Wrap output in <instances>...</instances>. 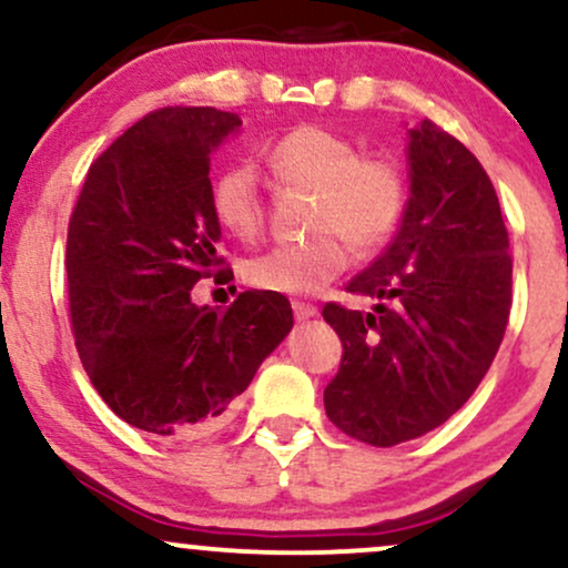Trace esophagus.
<instances>
[{
	"label": "esophagus",
	"instance_id": "1",
	"mask_svg": "<svg viewBox=\"0 0 568 568\" xmlns=\"http://www.w3.org/2000/svg\"><path fill=\"white\" fill-rule=\"evenodd\" d=\"M293 315H296V321H310L317 315V306L310 302H293Z\"/></svg>",
	"mask_w": 568,
	"mask_h": 568
}]
</instances>
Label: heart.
Returning <instances> with one entry per match:
<instances>
[{
	"label": "heart",
	"mask_w": 568,
	"mask_h": 568,
	"mask_svg": "<svg viewBox=\"0 0 568 568\" xmlns=\"http://www.w3.org/2000/svg\"><path fill=\"white\" fill-rule=\"evenodd\" d=\"M280 184L315 194L312 237L275 245L245 266L247 283L275 293H317L349 264V245L361 256L389 243L406 213V175L393 160L361 154L355 141L334 130L298 125L266 149ZM211 211L240 240L264 230V197L247 162H230L211 181Z\"/></svg>",
	"instance_id": "1"
}]
</instances>
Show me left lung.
I'll return each instance as SVG.
<instances>
[{"label": "left lung", "instance_id": "8db88e82", "mask_svg": "<svg viewBox=\"0 0 568 568\" xmlns=\"http://www.w3.org/2000/svg\"><path fill=\"white\" fill-rule=\"evenodd\" d=\"M408 165L400 230L347 285L376 298L374 312L323 306L344 347L325 414L379 448L419 438L465 406L513 304L510 240L484 165L429 120L408 130Z\"/></svg>", "mask_w": 568, "mask_h": 568}]
</instances>
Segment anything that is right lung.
Wrapping results in <instances>:
<instances>
[{"mask_svg": "<svg viewBox=\"0 0 568 568\" xmlns=\"http://www.w3.org/2000/svg\"><path fill=\"white\" fill-rule=\"evenodd\" d=\"M240 125L213 106L146 114L90 165L69 219L77 352L103 403L143 433L216 427L293 328L275 291H245L226 310L192 302L200 280L232 272L207 173Z\"/></svg>", "mask_w": 568, "mask_h": 568, "instance_id": "obj_1", "label": "right lung"}]
</instances>
